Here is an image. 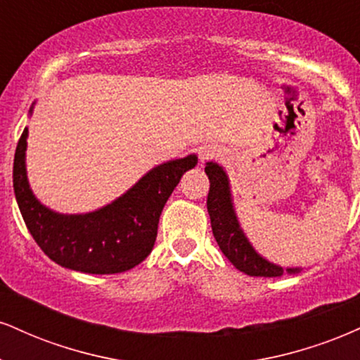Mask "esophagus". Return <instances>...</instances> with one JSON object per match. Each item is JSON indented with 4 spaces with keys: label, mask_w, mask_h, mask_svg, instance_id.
Segmentation results:
<instances>
[{
    "label": "esophagus",
    "mask_w": 360,
    "mask_h": 360,
    "mask_svg": "<svg viewBox=\"0 0 360 360\" xmlns=\"http://www.w3.org/2000/svg\"><path fill=\"white\" fill-rule=\"evenodd\" d=\"M216 155H219V149H216L213 146H205L199 149V158L201 161H207V159H213Z\"/></svg>",
    "instance_id": "1"
}]
</instances>
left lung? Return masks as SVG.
<instances>
[{"label":"left lung","mask_w":360,"mask_h":360,"mask_svg":"<svg viewBox=\"0 0 360 360\" xmlns=\"http://www.w3.org/2000/svg\"><path fill=\"white\" fill-rule=\"evenodd\" d=\"M210 177V193H207V213L211 218L213 235L219 248L238 270L250 276H281L283 268L274 265L268 259L259 257L248 238L241 231L240 223L233 207L231 193L226 172L216 162H207L205 167ZM288 274H297L300 268H287Z\"/></svg>","instance_id":"1"}]
</instances>
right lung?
Masks as SVG:
<instances>
[{
    "instance_id": "right-lung-1",
    "label": "right lung",
    "mask_w": 360,
    "mask_h": 360,
    "mask_svg": "<svg viewBox=\"0 0 360 360\" xmlns=\"http://www.w3.org/2000/svg\"><path fill=\"white\" fill-rule=\"evenodd\" d=\"M33 107L30 109L32 114ZM25 127L13 162V188L28 231L55 263L92 275L122 274L153 251L162 207L181 176L198 164L194 154L150 169L114 202L85 214H58L43 206L27 177Z\"/></svg>"
}]
</instances>
